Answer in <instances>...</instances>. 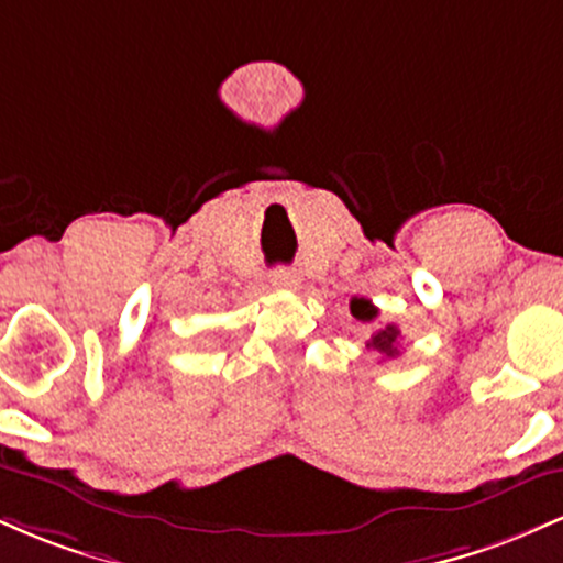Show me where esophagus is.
<instances>
[{"mask_svg":"<svg viewBox=\"0 0 563 563\" xmlns=\"http://www.w3.org/2000/svg\"><path fill=\"white\" fill-rule=\"evenodd\" d=\"M269 283H273V288L290 290V288L299 286L301 280H299V275H296L290 267H277V269H273V273H269Z\"/></svg>","mask_w":563,"mask_h":563,"instance_id":"obj_1","label":"esophagus"}]
</instances>
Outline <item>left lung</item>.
<instances>
[{"mask_svg": "<svg viewBox=\"0 0 563 563\" xmlns=\"http://www.w3.org/2000/svg\"><path fill=\"white\" fill-rule=\"evenodd\" d=\"M349 309H352L354 318L363 322H371L378 318V309L367 299H357V296H354L352 303H349ZM399 339H402V333H399L397 325H384L371 335L367 349H373V352L380 354V360H394L399 357Z\"/></svg>", "mask_w": 563, "mask_h": 563, "instance_id": "obj_1", "label": "left lung"}]
</instances>
